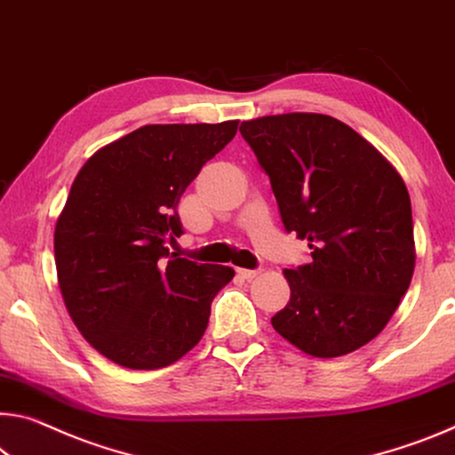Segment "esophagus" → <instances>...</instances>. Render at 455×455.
I'll return each instance as SVG.
<instances>
[{
  "label": "esophagus",
  "instance_id": "esophagus-1",
  "mask_svg": "<svg viewBox=\"0 0 455 455\" xmlns=\"http://www.w3.org/2000/svg\"><path fill=\"white\" fill-rule=\"evenodd\" d=\"M236 273H239V275L243 277V279H247V281H251V279H255L259 273H261V269H236Z\"/></svg>",
  "mask_w": 455,
  "mask_h": 455
}]
</instances>
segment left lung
Here are the masks:
<instances>
[{"mask_svg": "<svg viewBox=\"0 0 455 455\" xmlns=\"http://www.w3.org/2000/svg\"><path fill=\"white\" fill-rule=\"evenodd\" d=\"M241 135L269 176L285 230L312 249V261L283 271L291 298L273 328L306 355H348L380 334L413 277L405 182L330 115H269L243 121Z\"/></svg>", "mask_w": 455, "mask_h": 455, "instance_id": "obj_1", "label": "left lung"}]
</instances>
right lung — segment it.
Masks as SVG:
<instances>
[{
	"label": "right lung",
	"mask_w": 455,
	"mask_h": 455,
	"mask_svg": "<svg viewBox=\"0 0 455 455\" xmlns=\"http://www.w3.org/2000/svg\"><path fill=\"white\" fill-rule=\"evenodd\" d=\"M239 121L143 125L89 157L54 230L59 285L84 340L115 364L164 369L200 342L233 267L165 247L184 235L178 202Z\"/></svg>",
	"instance_id": "obj_1"
}]
</instances>
